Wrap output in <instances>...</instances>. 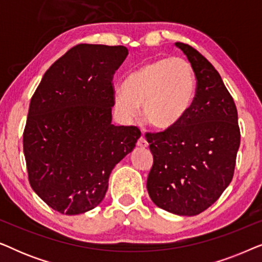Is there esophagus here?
<instances>
[{"label":"esophagus","instance_id":"1","mask_svg":"<svg viewBox=\"0 0 262 262\" xmlns=\"http://www.w3.org/2000/svg\"><path fill=\"white\" fill-rule=\"evenodd\" d=\"M137 145L139 146V148H148V145H149V143H148V141H146L145 139V137L144 136H141V138L138 139L137 141Z\"/></svg>","mask_w":262,"mask_h":262}]
</instances>
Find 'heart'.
<instances>
[{
    "label": "heart",
    "instance_id": "obj_1",
    "mask_svg": "<svg viewBox=\"0 0 262 262\" xmlns=\"http://www.w3.org/2000/svg\"><path fill=\"white\" fill-rule=\"evenodd\" d=\"M196 94V77L188 60L163 57L144 64L125 78L114 92L118 112L126 119L143 106V118L154 130L177 128L188 116Z\"/></svg>",
    "mask_w": 262,
    "mask_h": 262
}]
</instances>
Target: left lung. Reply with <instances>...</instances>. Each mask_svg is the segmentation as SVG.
Listing matches in <instances>:
<instances>
[{
  "mask_svg": "<svg viewBox=\"0 0 262 262\" xmlns=\"http://www.w3.org/2000/svg\"><path fill=\"white\" fill-rule=\"evenodd\" d=\"M175 46L193 67L196 94L177 128L146 134L154 157L146 188L156 206L179 216H195L231 182L241 135L234 99L218 71L192 46Z\"/></svg>",
  "mask_w": 262,
  "mask_h": 262,
  "instance_id": "obj_1",
  "label": "left lung"
}]
</instances>
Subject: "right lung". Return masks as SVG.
<instances>
[{
  "label": "right lung",
  "instance_id": "right-lung-1",
  "mask_svg": "<svg viewBox=\"0 0 262 262\" xmlns=\"http://www.w3.org/2000/svg\"><path fill=\"white\" fill-rule=\"evenodd\" d=\"M127 55L125 46H74L49 68L32 96L24 131L28 180L60 213L98 206L111 171L141 137L138 127L112 124V80Z\"/></svg>",
  "mask_w": 262,
  "mask_h": 262
}]
</instances>
